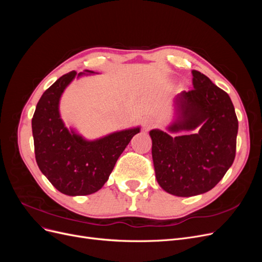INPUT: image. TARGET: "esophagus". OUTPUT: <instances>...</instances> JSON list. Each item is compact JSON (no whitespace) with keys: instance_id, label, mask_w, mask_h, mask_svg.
I'll use <instances>...</instances> for the list:
<instances>
[{"instance_id":"34e87169","label":"esophagus","mask_w":262,"mask_h":262,"mask_svg":"<svg viewBox=\"0 0 262 262\" xmlns=\"http://www.w3.org/2000/svg\"><path fill=\"white\" fill-rule=\"evenodd\" d=\"M154 125H155V121L153 120V119H150V118H147V119H145V120L143 121V129L145 131H148L149 129H152Z\"/></svg>"}]
</instances>
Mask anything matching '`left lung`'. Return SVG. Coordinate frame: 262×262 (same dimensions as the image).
<instances>
[{"label":"left lung","mask_w":262,"mask_h":262,"mask_svg":"<svg viewBox=\"0 0 262 262\" xmlns=\"http://www.w3.org/2000/svg\"><path fill=\"white\" fill-rule=\"evenodd\" d=\"M193 90L172 100L166 126L149 131L158 185L177 196H192L215 187L231 167L238 120L228 94L208 76L192 71Z\"/></svg>","instance_id":"1"}]
</instances>
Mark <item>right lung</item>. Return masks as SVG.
I'll return each mask as SVG.
<instances>
[{
	"label": "right lung",
	"mask_w": 262,
	"mask_h": 262,
	"mask_svg": "<svg viewBox=\"0 0 262 262\" xmlns=\"http://www.w3.org/2000/svg\"><path fill=\"white\" fill-rule=\"evenodd\" d=\"M93 74L84 70L61 76L42 94L31 120L38 167L67 195H87L101 189L119 156L141 131L138 125L89 140L73 126L68 128L60 114L62 95L74 78Z\"/></svg>",
	"instance_id": "add662e5"
}]
</instances>
